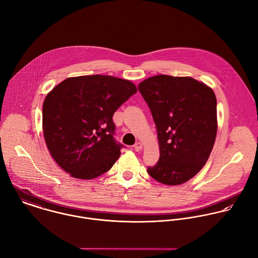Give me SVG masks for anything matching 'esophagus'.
Wrapping results in <instances>:
<instances>
[{
	"label": "esophagus",
	"instance_id": "obj_1",
	"mask_svg": "<svg viewBox=\"0 0 258 258\" xmlns=\"http://www.w3.org/2000/svg\"><path fill=\"white\" fill-rule=\"evenodd\" d=\"M134 149H135V151H136V152H141V151H142V149H143V145H142V143H136V144H135V146H134Z\"/></svg>",
	"mask_w": 258,
	"mask_h": 258
}]
</instances>
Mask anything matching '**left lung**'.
I'll use <instances>...</instances> for the list:
<instances>
[{"label":"left lung","instance_id":"obj_1","mask_svg":"<svg viewBox=\"0 0 258 258\" xmlns=\"http://www.w3.org/2000/svg\"><path fill=\"white\" fill-rule=\"evenodd\" d=\"M158 132L160 159L148 167L156 181L181 185L205 166L217 134L214 91L192 77L156 75L139 84Z\"/></svg>","mask_w":258,"mask_h":258}]
</instances>
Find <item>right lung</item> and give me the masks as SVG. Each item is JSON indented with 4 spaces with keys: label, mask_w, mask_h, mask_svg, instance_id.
Returning a JSON list of instances; mask_svg holds the SVG:
<instances>
[{
    "label": "right lung",
    "mask_w": 258,
    "mask_h": 258,
    "mask_svg": "<svg viewBox=\"0 0 258 258\" xmlns=\"http://www.w3.org/2000/svg\"><path fill=\"white\" fill-rule=\"evenodd\" d=\"M130 80L109 75L70 77L43 103V134L54 161L71 177L90 180L107 172L123 147L112 115L137 92Z\"/></svg>",
    "instance_id": "1"
}]
</instances>
